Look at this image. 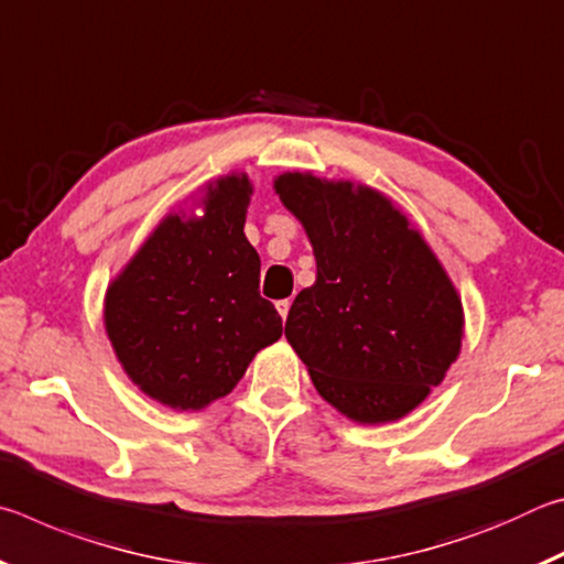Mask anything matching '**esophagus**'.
<instances>
[{"mask_svg":"<svg viewBox=\"0 0 564 564\" xmlns=\"http://www.w3.org/2000/svg\"><path fill=\"white\" fill-rule=\"evenodd\" d=\"M275 308H279L281 318L285 321V318H289V311H291V301H289V299H285V301H279V303H275Z\"/></svg>","mask_w":564,"mask_h":564,"instance_id":"esophagus-1","label":"esophagus"}]
</instances>
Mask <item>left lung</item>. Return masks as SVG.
<instances>
[{"label": "left lung", "mask_w": 564, "mask_h": 564, "mask_svg": "<svg viewBox=\"0 0 564 564\" xmlns=\"http://www.w3.org/2000/svg\"><path fill=\"white\" fill-rule=\"evenodd\" d=\"M316 256L285 338L323 400L362 425L393 423L460 356L463 301L433 248L380 191L301 171L275 176Z\"/></svg>", "instance_id": "left-lung-1"}]
</instances>
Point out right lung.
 Segmentation results:
<instances>
[{
    "label": "right lung",
    "mask_w": 564,
    "mask_h": 564,
    "mask_svg": "<svg viewBox=\"0 0 564 564\" xmlns=\"http://www.w3.org/2000/svg\"><path fill=\"white\" fill-rule=\"evenodd\" d=\"M253 186L246 174L212 181L202 216L169 214L104 295V328L123 373L174 410L231 393L283 323L261 299V259L243 234Z\"/></svg>",
    "instance_id": "add662e5"
}]
</instances>
